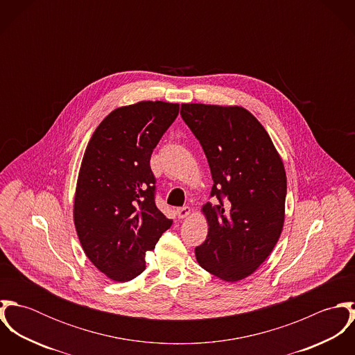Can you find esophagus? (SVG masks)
Instances as JSON below:
<instances>
[{
  "mask_svg": "<svg viewBox=\"0 0 355 355\" xmlns=\"http://www.w3.org/2000/svg\"><path fill=\"white\" fill-rule=\"evenodd\" d=\"M190 213H191V209L189 206H183V207L176 209V214H178L179 218H186V217L190 216Z\"/></svg>",
  "mask_w": 355,
  "mask_h": 355,
  "instance_id": "34e87169",
  "label": "esophagus"
}]
</instances>
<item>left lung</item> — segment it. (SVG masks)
<instances>
[{
  "mask_svg": "<svg viewBox=\"0 0 355 355\" xmlns=\"http://www.w3.org/2000/svg\"><path fill=\"white\" fill-rule=\"evenodd\" d=\"M182 119L200 141L213 187L203 214L209 230L198 263L225 282L254 273L276 246L286 210L283 161L261 123L242 106L182 103Z\"/></svg>",
  "mask_w": 355,
  "mask_h": 355,
  "instance_id": "left-lung-1",
  "label": "left lung"
}]
</instances>
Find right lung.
Segmentation results:
<instances>
[{
    "mask_svg": "<svg viewBox=\"0 0 355 355\" xmlns=\"http://www.w3.org/2000/svg\"><path fill=\"white\" fill-rule=\"evenodd\" d=\"M179 114V103L141 101L110 112L82 159L73 223L89 259L114 282H130L172 225L155 206L153 149Z\"/></svg>",
    "mask_w": 355,
    "mask_h": 355,
    "instance_id": "obj_1",
    "label": "right lung"
}]
</instances>
